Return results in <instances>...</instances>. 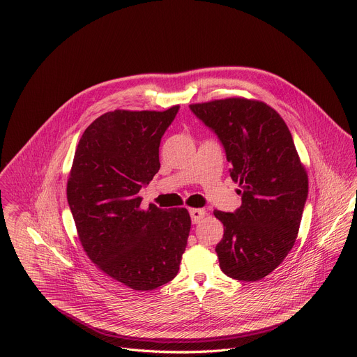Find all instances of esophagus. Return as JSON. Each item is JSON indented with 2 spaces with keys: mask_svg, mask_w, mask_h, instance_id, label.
I'll return each mask as SVG.
<instances>
[{
  "mask_svg": "<svg viewBox=\"0 0 357 357\" xmlns=\"http://www.w3.org/2000/svg\"><path fill=\"white\" fill-rule=\"evenodd\" d=\"M189 215H190V219H192V223H199L203 218H205L206 212L203 209H190L189 211Z\"/></svg>",
  "mask_w": 357,
  "mask_h": 357,
  "instance_id": "34e87169",
  "label": "esophagus"
}]
</instances>
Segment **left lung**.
<instances>
[{"label":"left lung","mask_w":357,"mask_h":357,"mask_svg":"<svg viewBox=\"0 0 357 357\" xmlns=\"http://www.w3.org/2000/svg\"><path fill=\"white\" fill-rule=\"evenodd\" d=\"M220 139L238 183L241 206L215 211L225 234L216 245L222 271L259 281L291 251L308 197V175L281 116L259 100L230 97L189 106Z\"/></svg>","instance_id":"left-lung-1"}]
</instances>
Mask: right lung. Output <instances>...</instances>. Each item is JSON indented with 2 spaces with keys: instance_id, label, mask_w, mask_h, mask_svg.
Listing matches in <instances>:
<instances>
[{
  "instance_id": "add662e5",
  "label": "right lung",
  "mask_w": 357,
  "mask_h": 357,
  "mask_svg": "<svg viewBox=\"0 0 357 357\" xmlns=\"http://www.w3.org/2000/svg\"><path fill=\"white\" fill-rule=\"evenodd\" d=\"M178 110L100 116L77 144L68 181V203L89 259L135 291L174 280L186 248L188 211H142L138 195L160 171L161 138Z\"/></svg>"
}]
</instances>
